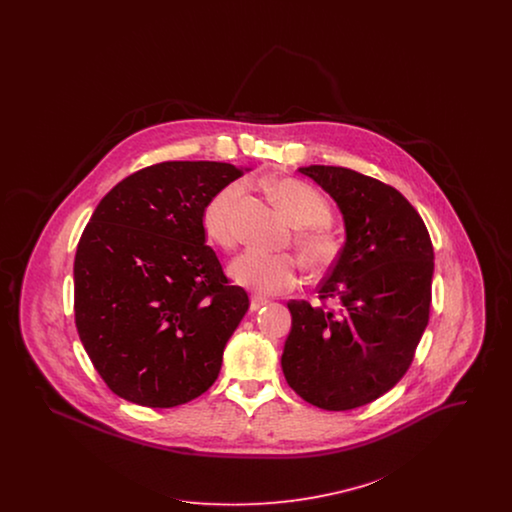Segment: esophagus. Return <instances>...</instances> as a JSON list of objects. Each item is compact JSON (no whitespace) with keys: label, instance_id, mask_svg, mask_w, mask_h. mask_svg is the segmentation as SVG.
<instances>
[{"label":"esophagus","instance_id":"esophagus-1","mask_svg":"<svg viewBox=\"0 0 512 512\" xmlns=\"http://www.w3.org/2000/svg\"><path fill=\"white\" fill-rule=\"evenodd\" d=\"M267 303L268 301L265 297H257V295H253V297H251V303H249V309H251V311H259V309H261V307H265Z\"/></svg>","mask_w":512,"mask_h":512}]
</instances>
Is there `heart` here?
Returning a JSON list of instances; mask_svg holds the SVG:
<instances>
[{
  "label": "heart",
  "mask_w": 512,
  "mask_h": 512,
  "mask_svg": "<svg viewBox=\"0 0 512 512\" xmlns=\"http://www.w3.org/2000/svg\"><path fill=\"white\" fill-rule=\"evenodd\" d=\"M270 194L293 224L305 226L297 236L305 261L313 268L328 267L334 261L338 247L336 240L320 226L330 219V209L324 197L309 184L293 178L272 182ZM240 195L242 184H228L219 194L213 195L203 209V230L209 240L220 247H230L238 238L234 209ZM228 274L245 290L272 295L295 288L301 278V268L292 255L247 249L230 263Z\"/></svg>",
  "instance_id": "obj_1"
}]
</instances>
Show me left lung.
<instances>
[{"label": "left lung", "mask_w": 512, "mask_h": 512, "mask_svg": "<svg viewBox=\"0 0 512 512\" xmlns=\"http://www.w3.org/2000/svg\"><path fill=\"white\" fill-rule=\"evenodd\" d=\"M297 172L336 201L345 242L318 288L338 309L288 303L282 370L307 403L349 411L390 391L411 365L430 315L434 247L416 209L388 184L343 167Z\"/></svg>", "instance_id": "1"}]
</instances>
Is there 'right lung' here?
<instances>
[{
    "instance_id": "right-lung-1",
    "label": "right lung",
    "mask_w": 512,
    "mask_h": 512,
    "mask_svg": "<svg viewBox=\"0 0 512 512\" xmlns=\"http://www.w3.org/2000/svg\"><path fill=\"white\" fill-rule=\"evenodd\" d=\"M247 167L167 161L99 201L74 257V317L99 376L119 397L169 409L209 390L249 309L205 245L209 199Z\"/></svg>"
}]
</instances>
